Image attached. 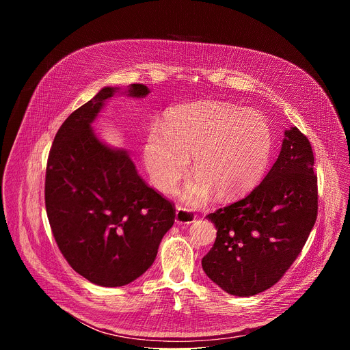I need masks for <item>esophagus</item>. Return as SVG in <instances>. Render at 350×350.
I'll list each match as a JSON object with an SVG mask.
<instances>
[{
  "label": "esophagus",
  "instance_id": "obj_1",
  "mask_svg": "<svg viewBox=\"0 0 350 350\" xmlns=\"http://www.w3.org/2000/svg\"><path fill=\"white\" fill-rule=\"evenodd\" d=\"M196 219V215L189 211V209H185L183 206H178L177 211H176V223L177 224H191L193 223Z\"/></svg>",
  "mask_w": 350,
  "mask_h": 350
}]
</instances>
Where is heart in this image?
I'll list each match as a JSON object with an SVG mask.
<instances>
[{
	"mask_svg": "<svg viewBox=\"0 0 350 350\" xmlns=\"http://www.w3.org/2000/svg\"><path fill=\"white\" fill-rule=\"evenodd\" d=\"M165 133L152 129L144 146V162L154 185L170 192L188 167L192 180L183 199L193 206L205 204L213 191L232 198L254 188L265 176L273 135L266 119L252 109L204 101L173 109Z\"/></svg>",
	"mask_w": 350,
	"mask_h": 350,
	"instance_id": "obj_1",
	"label": "heart"
}]
</instances>
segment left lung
Returning a JSON list of instances; mask_svg holds the SVG:
<instances>
[{"label": "left lung", "instance_id": "obj_1", "mask_svg": "<svg viewBox=\"0 0 350 350\" xmlns=\"http://www.w3.org/2000/svg\"><path fill=\"white\" fill-rule=\"evenodd\" d=\"M313 169L310 141L291 127L265 180L239 201L206 216L217 237L202 267L221 289L252 296L277 284L292 266L317 219Z\"/></svg>", "mask_w": 350, "mask_h": 350}]
</instances>
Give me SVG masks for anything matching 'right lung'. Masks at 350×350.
Wrapping results in <instances>:
<instances>
[{"label":"right lung","mask_w":350,"mask_h":350,"mask_svg":"<svg viewBox=\"0 0 350 350\" xmlns=\"http://www.w3.org/2000/svg\"><path fill=\"white\" fill-rule=\"evenodd\" d=\"M115 88L105 87L59 127L45 170V209L69 266L101 286H122L152 266L174 224L172 201L149 187L124 151L99 141L91 123ZM144 84L129 95L145 96Z\"/></svg>","instance_id":"right-lung-1"}]
</instances>
